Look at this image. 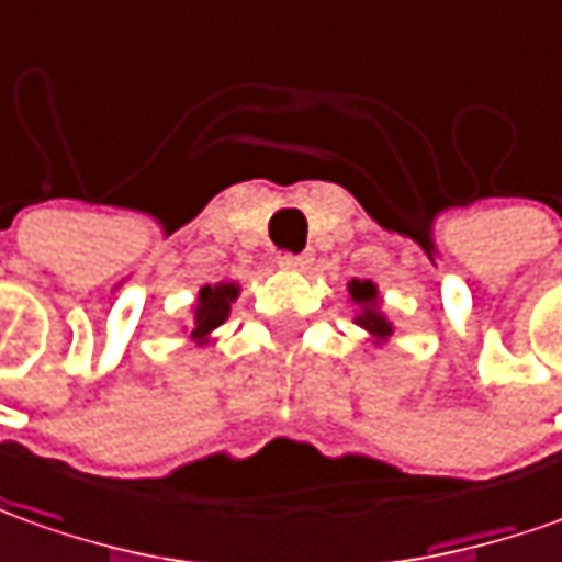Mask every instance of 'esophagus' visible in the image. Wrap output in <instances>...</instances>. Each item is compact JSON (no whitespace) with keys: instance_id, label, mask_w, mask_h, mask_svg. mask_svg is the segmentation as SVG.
<instances>
[{"instance_id":"esophagus-1","label":"esophagus","mask_w":562,"mask_h":562,"mask_svg":"<svg viewBox=\"0 0 562 562\" xmlns=\"http://www.w3.org/2000/svg\"><path fill=\"white\" fill-rule=\"evenodd\" d=\"M277 265L282 270H304L313 265V255L304 252V255H294V252H280L277 255Z\"/></svg>"}]
</instances>
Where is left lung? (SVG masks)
Returning a JSON list of instances; mask_svg holds the SVG:
<instances>
[{
    "mask_svg": "<svg viewBox=\"0 0 562 562\" xmlns=\"http://www.w3.org/2000/svg\"><path fill=\"white\" fill-rule=\"evenodd\" d=\"M349 294H352V301L362 307V313L356 316V322L362 325L364 331H371V335L376 337V340H386V337L392 335V325L386 322V316L376 310V289H374V282H359V280H352L349 282Z\"/></svg>",
    "mask_w": 562,
    "mask_h": 562,
    "instance_id": "obj_1",
    "label": "left lung"
}]
</instances>
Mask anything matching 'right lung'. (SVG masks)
<instances>
[{
    "instance_id": "obj_1",
    "label": "right lung",
    "mask_w": 562,
    "mask_h": 562,
    "mask_svg": "<svg viewBox=\"0 0 562 562\" xmlns=\"http://www.w3.org/2000/svg\"><path fill=\"white\" fill-rule=\"evenodd\" d=\"M240 289L234 282H222V285H203L198 297V310H194V328L191 337L206 340V335L218 328L231 313V301H237Z\"/></svg>"
}]
</instances>
